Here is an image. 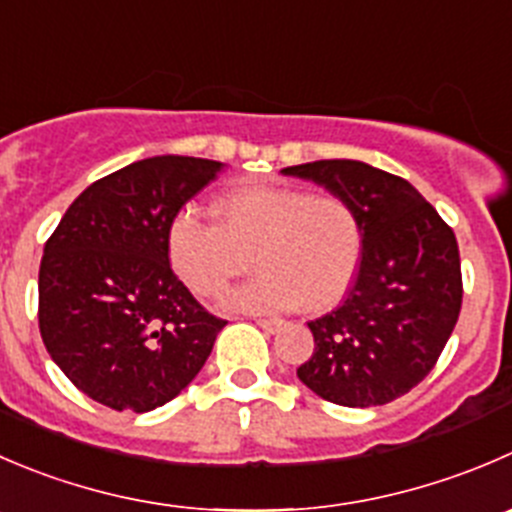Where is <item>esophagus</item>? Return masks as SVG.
<instances>
[{
    "mask_svg": "<svg viewBox=\"0 0 512 512\" xmlns=\"http://www.w3.org/2000/svg\"><path fill=\"white\" fill-rule=\"evenodd\" d=\"M257 325H260L265 332H270V335H275V332L282 327V320H267V317H260Z\"/></svg>",
    "mask_w": 512,
    "mask_h": 512,
    "instance_id": "34e87169",
    "label": "esophagus"
}]
</instances>
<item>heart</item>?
<instances>
[{
  "label": "heart",
  "instance_id": "obj_1",
  "mask_svg": "<svg viewBox=\"0 0 512 512\" xmlns=\"http://www.w3.org/2000/svg\"><path fill=\"white\" fill-rule=\"evenodd\" d=\"M212 222L182 207L167 225L172 270L200 297H217L252 265L262 272L225 297L227 310L272 312L335 307L350 292L365 252L355 205L335 192L245 182L220 192Z\"/></svg>",
  "mask_w": 512,
  "mask_h": 512
}]
</instances>
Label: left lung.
Here are the masks:
<instances>
[{
	"label": "left lung",
	"mask_w": 512,
	"mask_h": 512,
	"mask_svg": "<svg viewBox=\"0 0 512 512\" xmlns=\"http://www.w3.org/2000/svg\"><path fill=\"white\" fill-rule=\"evenodd\" d=\"M355 205L365 252L345 302L307 322L315 352L297 377L330 403H393L438 362L463 302L453 230L403 177L357 160L285 167Z\"/></svg>",
	"instance_id": "left-lung-1"
}]
</instances>
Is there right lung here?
<instances>
[{
  "label": "right lung",
  "instance_id": "obj_1",
  "mask_svg": "<svg viewBox=\"0 0 512 512\" xmlns=\"http://www.w3.org/2000/svg\"><path fill=\"white\" fill-rule=\"evenodd\" d=\"M222 170L180 155L132 162L89 185L44 245L39 332L87 398L147 413L177 398L210 357L227 322L177 280L165 235Z\"/></svg>",
  "mask_w": 512,
  "mask_h": 512
}]
</instances>
